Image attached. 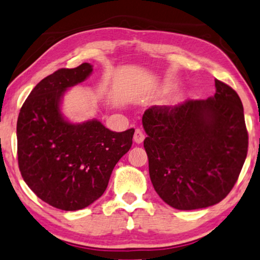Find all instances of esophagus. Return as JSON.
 I'll return each mask as SVG.
<instances>
[{
	"instance_id": "34e87169",
	"label": "esophagus",
	"mask_w": 260,
	"mask_h": 260,
	"mask_svg": "<svg viewBox=\"0 0 260 260\" xmlns=\"http://www.w3.org/2000/svg\"><path fill=\"white\" fill-rule=\"evenodd\" d=\"M144 139H145V135H144L143 131L140 129H136L134 135V142L136 144H142Z\"/></svg>"
}]
</instances>
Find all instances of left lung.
<instances>
[{
  "instance_id": "left-lung-1",
  "label": "left lung",
  "mask_w": 260,
  "mask_h": 260,
  "mask_svg": "<svg viewBox=\"0 0 260 260\" xmlns=\"http://www.w3.org/2000/svg\"><path fill=\"white\" fill-rule=\"evenodd\" d=\"M215 94L181 105L152 106L143 115L152 184L176 210L215 205L231 192L248 153L243 105L215 79Z\"/></svg>"
}]
</instances>
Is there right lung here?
<instances>
[{
    "label": "right lung",
    "instance_id": "right-lung-1",
    "mask_svg": "<svg viewBox=\"0 0 260 260\" xmlns=\"http://www.w3.org/2000/svg\"><path fill=\"white\" fill-rule=\"evenodd\" d=\"M90 63L59 69L29 93L17 121L24 181L41 201L77 211L104 194L115 165L133 145L134 129L114 133L100 121L71 123L61 112L67 90L92 74Z\"/></svg>",
    "mask_w": 260,
    "mask_h": 260
}]
</instances>
